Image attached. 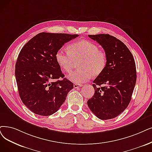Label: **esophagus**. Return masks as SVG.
Listing matches in <instances>:
<instances>
[{"mask_svg": "<svg viewBox=\"0 0 152 152\" xmlns=\"http://www.w3.org/2000/svg\"><path fill=\"white\" fill-rule=\"evenodd\" d=\"M82 86H83L82 84H78V83H75V84L74 85V87L75 88H79V87H82Z\"/></svg>", "mask_w": 152, "mask_h": 152, "instance_id": "obj_1", "label": "esophagus"}]
</instances>
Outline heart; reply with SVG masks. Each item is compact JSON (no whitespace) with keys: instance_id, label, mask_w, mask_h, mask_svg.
Masks as SVG:
<instances>
[{"instance_id":"heart-1","label":"heart","mask_w":152,"mask_h":152,"mask_svg":"<svg viewBox=\"0 0 152 152\" xmlns=\"http://www.w3.org/2000/svg\"><path fill=\"white\" fill-rule=\"evenodd\" d=\"M69 51L60 48L56 54L57 64L65 72L72 70L75 62H80V69L73 72L68 78L76 83H82L90 80L92 75L100 74L105 68L107 56L105 51L99 50L95 44L88 40L74 42L68 46Z\"/></svg>"}]
</instances>
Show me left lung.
Here are the masks:
<instances>
[{
  "mask_svg": "<svg viewBox=\"0 0 152 152\" xmlns=\"http://www.w3.org/2000/svg\"><path fill=\"white\" fill-rule=\"evenodd\" d=\"M107 56L104 70L94 80L95 93L87 105L101 120L114 118L128 107L137 80L134 58L127 47L109 34L88 35Z\"/></svg>",
  "mask_w": 152,
  "mask_h": 152,
  "instance_id": "8db88e82",
  "label": "left lung"
}]
</instances>
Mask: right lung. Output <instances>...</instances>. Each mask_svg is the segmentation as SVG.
Listing matches in <instances>:
<instances>
[{
    "label": "right lung",
    "mask_w": 152,
    "mask_h": 152,
    "mask_svg": "<svg viewBox=\"0 0 152 152\" xmlns=\"http://www.w3.org/2000/svg\"><path fill=\"white\" fill-rule=\"evenodd\" d=\"M77 34L41 32L26 43L18 56L15 75L20 99L30 111L42 116L56 113L74 88L64 78L56 54ZM62 78V80L58 78Z\"/></svg>",
    "instance_id": "add662e5"
}]
</instances>
